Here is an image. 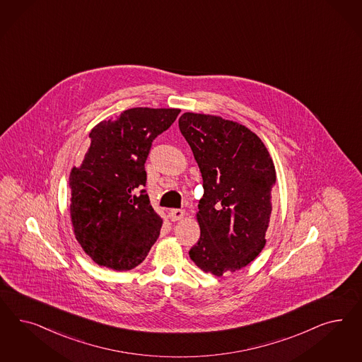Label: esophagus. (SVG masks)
Returning a JSON list of instances; mask_svg holds the SVG:
<instances>
[{"instance_id":"esophagus-1","label":"esophagus","mask_w":362,"mask_h":362,"mask_svg":"<svg viewBox=\"0 0 362 362\" xmlns=\"http://www.w3.org/2000/svg\"><path fill=\"white\" fill-rule=\"evenodd\" d=\"M184 216H185V211L182 209H172L169 211V218L172 221H180L184 218Z\"/></svg>"}]
</instances>
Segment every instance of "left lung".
Wrapping results in <instances>:
<instances>
[{
    "instance_id": "left-lung-1",
    "label": "left lung",
    "mask_w": 362,
    "mask_h": 362,
    "mask_svg": "<svg viewBox=\"0 0 362 362\" xmlns=\"http://www.w3.org/2000/svg\"><path fill=\"white\" fill-rule=\"evenodd\" d=\"M178 127L202 175L199 243L192 261L217 277L250 264L267 244L276 169L252 130L221 117L184 113Z\"/></svg>"
}]
</instances>
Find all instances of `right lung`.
Returning a JSON list of instances; mask_svg holds the SVG:
<instances>
[{
  "label": "right lung",
  "instance_id": "obj_1",
  "mask_svg": "<svg viewBox=\"0 0 362 362\" xmlns=\"http://www.w3.org/2000/svg\"><path fill=\"white\" fill-rule=\"evenodd\" d=\"M180 112L133 107L89 133L81 166L70 172V218L78 244L100 267L136 268L157 241L163 218L142 189L145 163L153 140Z\"/></svg>",
  "mask_w": 362,
  "mask_h": 362
}]
</instances>
